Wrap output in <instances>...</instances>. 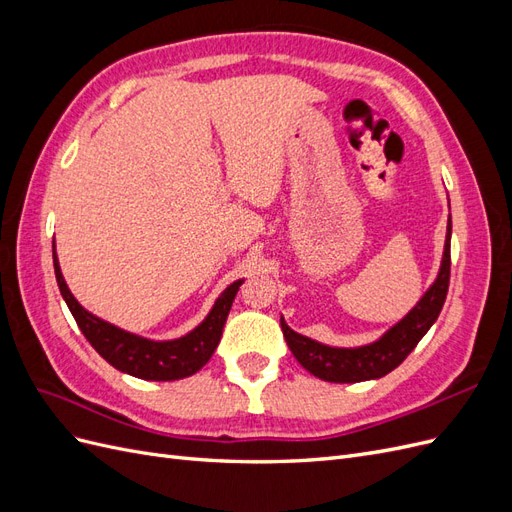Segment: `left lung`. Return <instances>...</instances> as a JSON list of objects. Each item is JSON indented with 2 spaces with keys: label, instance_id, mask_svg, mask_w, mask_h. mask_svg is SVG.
Here are the masks:
<instances>
[{
  "label": "left lung",
  "instance_id": "obj_1",
  "mask_svg": "<svg viewBox=\"0 0 512 512\" xmlns=\"http://www.w3.org/2000/svg\"><path fill=\"white\" fill-rule=\"evenodd\" d=\"M448 280H451V215H448L444 254L436 282L410 312L386 331L380 339L356 348H337L320 344L312 337L292 331L282 318V331L290 352L309 374L324 382H363L389 374L416 348L423 335L438 320L446 301Z\"/></svg>",
  "mask_w": 512,
  "mask_h": 512
}]
</instances>
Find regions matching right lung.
<instances>
[{"instance_id": "obj_1", "label": "right lung", "mask_w": 512, "mask_h": 512, "mask_svg": "<svg viewBox=\"0 0 512 512\" xmlns=\"http://www.w3.org/2000/svg\"><path fill=\"white\" fill-rule=\"evenodd\" d=\"M53 265H55V277H57L61 297H64V301L68 303V309L72 312L76 324H79L83 335L87 337V342L96 348V352L104 361L111 363L115 369L123 371V374H130L141 380H156V382L188 378L196 374V371L211 359V354L220 344V337H222L232 301H235L237 290L243 284V280L232 282L220 294L218 301L213 303L211 312L196 329L177 339L156 342V339H147V337L123 331L115 327V324L87 312V309L74 299V294L70 292L64 275H61L55 245H53Z\"/></svg>"}]
</instances>
